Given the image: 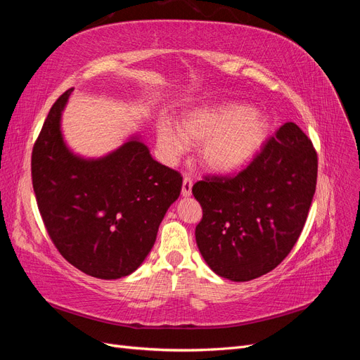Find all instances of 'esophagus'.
<instances>
[{"instance_id":"esophagus-1","label":"esophagus","mask_w":360,"mask_h":360,"mask_svg":"<svg viewBox=\"0 0 360 360\" xmlns=\"http://www.w3.org/2000/svg\"><path fill=\"white\" fill-rule=\"evenodd\" d=\"M192 179L191 177H184L183 179V184H181V195L183 197H189V195L192 193Z\"/></svg>"}]
</instances>
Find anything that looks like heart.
I'll return each mask as SVG.
<instances>
[{
    "mask_svg": "<svg viewBox=\"0 0 360 360\" xmlns=\"http://www.w3.org/2000/svg\"><path fill=\"white\" fill-rule=\"evenodd\" d=\"M270 117L240 103L197 108L184 114L179 127L169 120L158 124L162 155L176 160L189 146H198L201 165L216 174L238 171L267 143Z\"/></svg>",
    "mask_w": 360,
    "mask_h": 360,
    "instance_id": "1",
    "label": "heart"
}]
</instances>
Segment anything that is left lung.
<instances>
[{
  "label": "left lung",
  "mask_w": 360,
  "mask_h": 360,
  "mask_svg": "<svg viewBox=\"0 0 360 360\" xmlns=\"http://www.w3.org/2000/svg\"><path fill=\"white\" fill-rule=\"evenodd\" d=\"M317 169L311 139L288 122L243 171L193 184L202 207L195 238L216 275L245 282L281 264L307 222Z\"/></svg>",
  "instance_id": "8db88e82"
}]
</instances>
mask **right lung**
<instances>
[{"label": "right lung", "mask_w": 360, "mask_h": 360, "mask_svg": "<svg viewBox=\"0 0 360 360\" xmlns=\"http://www.w3.org/2000/svg\"><path fill=\"white\" fill-rule=\"evenodd\" d=\"M72 91L52 105L32 147V188L58 252L86 275L118 279L153 248L183 177L151 158L138 138L101 159L73 155L60 127Z\"/></svg>", "instance_id": "1"}]
</instances>
